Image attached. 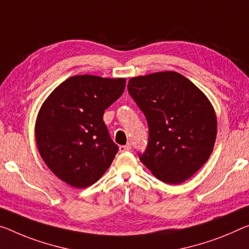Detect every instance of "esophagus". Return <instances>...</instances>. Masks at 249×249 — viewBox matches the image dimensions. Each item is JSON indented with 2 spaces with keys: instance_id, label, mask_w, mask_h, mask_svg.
Masks as SVG:
<instances>
[{
  "instance_id": "1",
  "label": "esophagus",
  "mask_w": 249,
  "mask_h": 249,
  "mask_svg": "<svg viewBox=\"0 0 249 249\" xmlns=\"http://www.w3.org/2000/svg\"><path fill=\"white\" fill-rule=\"evenodd\" d=\"M131 150V146L130 144H125V146H120L119 147V151L120 152H127Z\"/></svg>"
}]
</instances>
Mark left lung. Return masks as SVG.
<instances>
[{"instance_id": "obj_1", "label": "left lung", "mask_w": 249, "mask_h": 249, "mask_svg": "<svg viewBox=\"0 0 249 249\" xmlns=\"http://www.w3.org/2000/svg\"><path fill=\"white\" fill-rule=\"evenodd\" d=\"M128 91L146 117L147 150L140 160L166 183L179 185L212 155L217 136L215 109L202 91L175 71L133 76Z\"/></svg>"}]
</instances>
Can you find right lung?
Returning <instances> with one entry per match:
<instances>
[{
	"label": "right lung",
	"instance_id": "1",
	"mask_svg": "<svg viewBox=\"0 0 249 249\" xmlns=\"http://www.w3.org/2000/svg\"><path fill=\"white\" fill-rule=\"evenodd\" d=\"M124 88V78L73 75L42 103L34 129L36 146L49 169L68 185L87 188L111 164L119 148L103 113Z\"/></svg>",
	"mask_w": 249,
	"mask_h": 249
}]
</instances>
